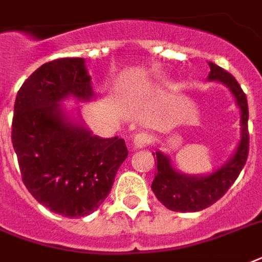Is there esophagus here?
Masks as SVG:
<instances>
[{
  "label": "esophagus",
  "mask_w": 262,
  "mask_h": 262,
  "mask_svg": "<svg viewBox=\"0 0 262 262\" xmlns=\"http://www.w3.org/2000/svg\"><path fill=\"white\" fill-rule=\"evenodd\" d=\"M152 143V136L148 133V132H140L137 135H135L133 137V144H135V147L137 148H143L147 147L149 144Z\"/></svg>",
  "instance_id": "1"
}]
</instances>
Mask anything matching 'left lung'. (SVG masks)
Returning a JSON list of instances; mask_svg holds the SVG:
<instances>
[{"label":"left lung","instance_id":"left-lung-1","mask_svg":"<svg viewBox=\"0 0 262 262\" xmlns=\"http://www.w3.org/2000/svg\"><path fill=\"white\" fill-rule=\"evenodd\" d=\"M211 72L208 79L219 80L226 84L236 99L241 108L242 139L236 148L235 155L227 163L208 177H189L179 174L171 167L170 159L162 152H156L158 172L151 187L155 195L164 207L175 212H197L211 207L235 182L242 171L249 155V108L248 99L235 77L216 63L208 62ZM155 156V154H154Z\"/></svg>","mask_w":262,"mask_h":262}]
</instances>
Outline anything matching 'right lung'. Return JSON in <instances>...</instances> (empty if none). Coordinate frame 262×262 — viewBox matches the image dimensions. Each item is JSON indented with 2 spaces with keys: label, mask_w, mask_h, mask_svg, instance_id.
Instances as JSON below:
<instances>
[{
  "label": "right lung",
  "mask_w": 262,
  "mask_h": 262,
  "mask_svg": "<svg viewBox=\"0 0 262 262\" xmlns=\"http://www.w3.org/2000/svg\"><path fill=\"white\" fill-rule=\"evenodd\" d=\"M69 95L81 100L94 96L83 58L54 59L38 68L16 96L12 144L35 200L75 219L106 200L127 148L122 139H100L68 122L58 102Z\"/></svg>",
  "instance_id": "obj_1"
}]
</instances>
